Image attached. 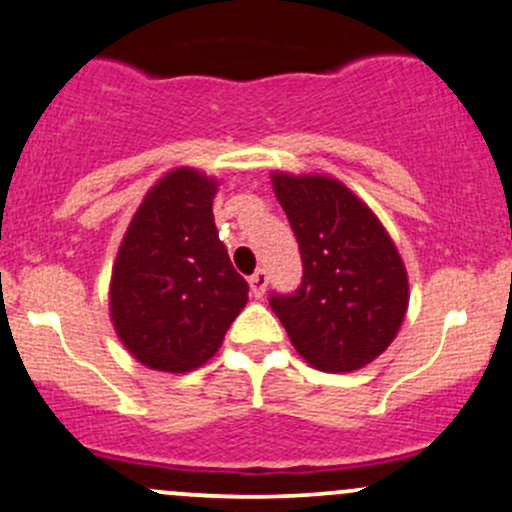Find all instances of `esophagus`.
<instances>
[{
    "mask_svg": "<svg viewBox=\"0 0 512 512\" xmlns=\"http://www.w3.org/2000/svg\"><path fill=\"white\" fill-rule=\"evenodd\" d=\"M267 282H270V277H267L265 270H257L255 274H252V277H250V292H252V297L260 299L262 294H265Z\"/></svg>",
    "mask_w": 512,
    "mask_h": 512,
    "instance_id": "obj_1",
    "label": "esophagus"
}]
</instances>
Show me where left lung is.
I'll return each instance as SVG.
<instances>
[{"mask_svg":"<svg viewBox=\"0 0 512 512\" xmlns=\"http://www.w3.org/2000/svg\"><path fill=\"white\" fill-rule=\"evenodd\" d=\"M304 277L270 306L311 368L351 373L395 341L410 301L407 270L378 215L331 176L274 171Z\"/></svg>","mask_w":512,"mask_h":512,"instance_id":"left-lung-1","label":"left lung"}]
</instances>
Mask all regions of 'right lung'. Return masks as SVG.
Segmentation results:
<instances>
[{
	"label": "right lung",
	"mask_w": 512,
	"mask_h": 512,
	"mask_svg": "<svg viewBox=\"0 0 512 512\" xmlns=\"http://www.w3.org/2000/svg\"><path fill=\"white\" fill-rule=\"evenodd\" d=\"M218 181L169 171L134 213L110 282V316L122 346L161 373H188L213 358L247 304L213 220Z\"/></svg>",
	"instance_id": "add662e5"
}]
</instances>
